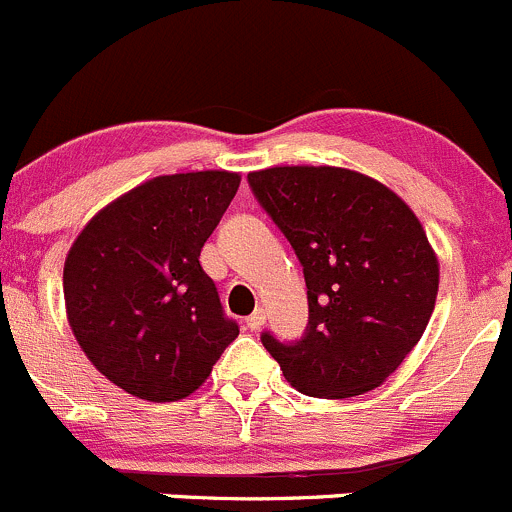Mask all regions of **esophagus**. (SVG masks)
Instances as JSON below:
<instances>
[{
  "mask_svg": "<svg viewBox=\"0 0 512 512\" xmlns=\"http://www.w3.org/2000/svg\"><path fill=\"white\" fill-rule=\"evenodd\" d=\"M263 323H266V313H263V308H256V311L246 318V326H249L251 331H261Z\"/></svg>",
  "mask_w": 512,
  "mask_h": 512,
  "instance_id": "obj_1",
  "label": "esophagus"
}]
</instances>
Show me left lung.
<instances>
[{
	"label": "left lung",
	"mask_w": 512,
	"mask_h": 512,
	"mask_svg": "<svg viewBox=\"0 0 512 512\" xmlns=\"http://www.w3.org/2000/svg\"><path fill=\"white\" fill-rule=\"evenodd\" d=\"M258 204L283 231L308 288L306 336L266 351L296 391L351 398L381 386L426 331L440 266L411 206L341 166L251 171Z\"/></svg>",
	"instance_id": "1"
}]
</instances>
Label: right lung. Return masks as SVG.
<instances>
[{"instance_id":"add662e5","label":"right lung","mask_w":512,"mask_h":512,"mask_svg":"<svg viewBox=\"0 0 512 512\" xmlns=\"http://www.w3.org/2000/svg\"><path fill=\"white\" fill-rule=\"evenodd\" d=\"M239 184L221 169L156 176L106 204L74 239L67 321L96 371L131 396H191L239 336L199 263Z\"/></svg>"}]
</instances>
